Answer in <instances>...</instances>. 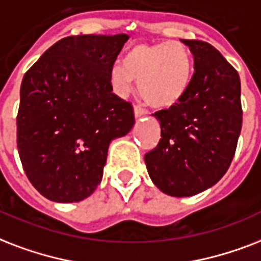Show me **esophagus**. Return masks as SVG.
<instances>
[{
    "mask_svg": "<svg viewBox=\"0 0 261 261\" xmlns=\"http://www.w3.org/2000/svg\"><path fill=\"white\" fill-rule=\"evenodd\" d=\"M133 112H135V117H136V118H139V117H143L147 114V110L141 108V106H137V105L135 106V109H133Z\"/></svg>",
    "mask_w": 261,
    "mask_h": 261,
    "instance_id": "obj_1",
    "label": "esophagus"
}]
</instances>
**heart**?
I'll return each instance as SVG.
<instances>
[{
    "label": "heart",
    "instance_id": "1",
    "mask_svg": "<svg viewBox=\"0 0 261 261\" xmlns=\"http://www.w3.org/2000/svg\"><path fill=\"white\" fill-rule=\"evenodd\" d=\"M191 79L189 51L184 44L170 42L137 44L125 56L124 64H116L110 72L117 94L128 95L136 80L144 102L158 109L179 102L189 88Z\"/></svg>",
    "mask_w": 261,
    "mask_h": 261
}]
</instances>
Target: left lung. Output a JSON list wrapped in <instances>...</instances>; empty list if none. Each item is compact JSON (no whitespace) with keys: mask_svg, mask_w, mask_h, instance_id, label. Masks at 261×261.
I'll use <instances>...</instances> for the list:
<instances>
[{"mask_svg":"<svg viewBox=\"0 0 261 261\" xmlns=\"http://www.w3.org/2000/svg\"><path fill=\"white\" fill-rule=\"evenodd\" d=\"M193 54L195 73L182 99L159 110L158 145L144 155L152 182L175 197L197 195L219 181L241 133V82L217 48L181 39Z\"/></svg>","mask_w":261,"mask_h":261,"instance_id":"8db88e82","label":"left lung"}]
</instances>
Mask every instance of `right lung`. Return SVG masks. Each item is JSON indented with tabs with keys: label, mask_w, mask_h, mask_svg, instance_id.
Returning a JSON list of instances; mask_svg holds the SVG:
<instances>
[{
	"label": "right lung",
	"mask_w": 261,
	"mask_h": 261,
	"mask_svg": "<svg viewBox=\"0 0 261 261\" xmlns=\"http://www.w3.org/2000/svg\"><path fill=\"white\" fill-rule=\"evenodd\" d=\"M129 39L66 36L25 72L17 149L30 182L46 199L80 201L96 189L110 141L135 124L130 102L113 94L110 72Z\"/></svg>",
	"instance_id": "obj_1"
}]
</instances>
